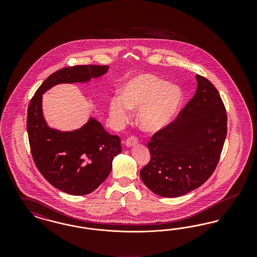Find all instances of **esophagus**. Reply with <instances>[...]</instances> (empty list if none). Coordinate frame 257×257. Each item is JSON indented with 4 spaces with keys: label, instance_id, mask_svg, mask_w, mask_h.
I'll return each mask as SVG.
<instances>
[{
    "label": "esophagus",
    "instance_id": "1",
    "mask_svg": "<svg viewBox=\"0 0 257 257\" xmlns=\"http://www.w3.org/2000/svg\"><path fill=\"white\" fill-rule=\"evenodd\" d=\"M138 143H139L138 139H137L136 137H133V136H132V137H129V138L126 140L125 145H126V147H131L136 146Z\"/></svg>",
    "mask_w": 257,
    "mask_h": 257
}]
</instances>
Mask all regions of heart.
Masks as SVG:
<instances>
[{
  "label": "heart",
  "instance_id": "obj_1",
  "mask_svg": "<svg viewBox=\"0 0 257 257\" xmlns=\"http://www.w3.org/2000/svg\"><path fill=\"white\" fill-rule=\"evenodd\" d=\"M183 92L179 86L152 74H142L129 81L123 96L110 100V116L117 126L128 121L131 110H139L138 121L147 132H157L171 122L180 109Z\"/></svg>",
  "mask_w": 257,
  "mask_h": 257
}]
</instances>
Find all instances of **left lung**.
I'll list each match as a JSON object with an SVG mask.
<instances>
[{"label":"left lung","instance_id":"1","mask_svg":"<svg viewBox=\"0 0 257 257\" xmlns=\"http://www.w3.org/2000/svg\"><path fill=\"white\" fill-rule=\"evenodd\" d=\"M196 93L177 117L152 136L150 161L140 172L154 194L177 197L206 182L215 171L227 133V115L219 91L196 74Z\"/></svg>","mask_w":257,"mask_h":257}]
</instances>
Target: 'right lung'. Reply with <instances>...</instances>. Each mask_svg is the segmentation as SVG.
<instances>
[{
	"label": "right lung",
	"instance_id": "add662e5",
	"mask_svg": "<svg viewBox=\"0 0 257 257\" xmlns=\"http://www.w3.org/2000/svg\"><path fill=\"white\" fill-rule=\"evenodd\" d=\"M108 69V65H75L58 70L38 87L28 107L27 131L38 171L72 196L90 194L109 176L113 157L121 152L120 138L109 134L93 117L70 132L50 128L42 113V94L59 84L86 83Z\"/></svg>",
	"mask_w": 257,
	"mask_h": 257
}]
</instances>
